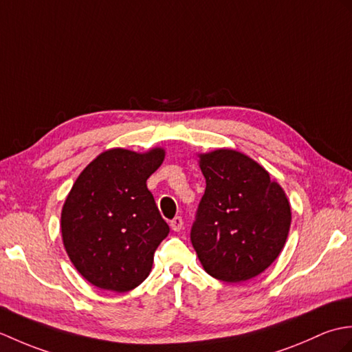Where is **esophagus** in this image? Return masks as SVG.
I'll return each mask as SVG.
<instances>
[{
    "label": "esophagus",
    "mask_w": 352,
    "mask_h": 352,
    "mask_svg": "<svg viewBox=\"0 0 352 352\" xmlns=\"http://www.w3.org/2000/svg\"><path fill=\"white\" fill-rule=\"evenodd\" d=\"M182 226H184V220H182V217H175L173 220L170 221V228L173 229L175 232H181V230H182Z\"/></svg>",
    "instance_id": "34e87169"
}]
</instances>
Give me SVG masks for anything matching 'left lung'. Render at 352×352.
<instances>
[{
  "label": "left lung",
  "mask_w": 352,
  "mask_h": 352,
  "mask_svg": "<svg viewBox=\"0 0 352 352\" xmlns=\"http://www.w3.org/2000/svg\"><path fill=\"white\" fill-rule=\"evenodd\" d=\"M200 168L206 190L190 236L203 268L228 283L259 276L278 257L291 228L285 191L236 151L200 155Z\"/></svg>",
  "instance_id": "1"
}]
</instances>
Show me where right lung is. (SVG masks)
I'll return each mask as SVG.
<instances>
[{"label": "right lung", "instance_id": "add662e5", "mask_svg": "<svg viewBox=\"0 0 352 352\" xmlns=\"http://www.w3.org/2000/svg\"><path fill=\"white\" fill-rule=\"evenodd\" d=\"M164 151L111 149L78 176L61 210V235L78 272L96 287L128 292L149 276L155 250L168 235L146 181Z\"/></svg>", "mask_w": 352, "mask_h": 352}]
</instances>
